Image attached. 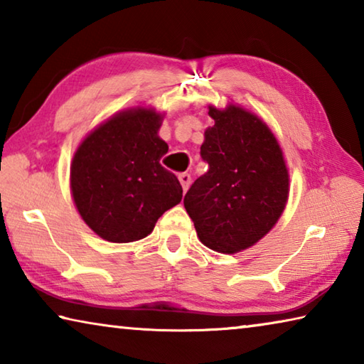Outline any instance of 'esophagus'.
Here are the masks:
<instances>
[{
  "label": "esophagus",
  "instance_id": "obj_1",
  "mask_svg": "<svg viewBox=\"0 0 364 364\" xmlns=\"http://www.w3.org/2000/svg\"><path fill=\"white\" fill-rule=\"evenodd\" d=\"M178 180H180L181 183V188L184 193H186L188 188L191 186V175L189 173H180V176H178Z\"/></svg>",
  "mask_w": 364,
  "mask_h": 364
}]
</instances>
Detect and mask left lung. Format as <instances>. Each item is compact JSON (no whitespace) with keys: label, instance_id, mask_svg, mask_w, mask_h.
<instances>
[{"label":"left lung","instance_id":"8db88e82","mask_svg":"<svg viewBox=\"0 0 364 364\" xmlns=\"http://www.w3.org/2000/svg\"><path fill=\"white\" fill-rule=\"evenodd\" d=\"M200 157L208 164L184 196V208L208 249L234 254L254 245L284 210L289 173L269 128L242 107H208Z\"/></svg>","mask_w":364,"mask_h":364}]
</instances>
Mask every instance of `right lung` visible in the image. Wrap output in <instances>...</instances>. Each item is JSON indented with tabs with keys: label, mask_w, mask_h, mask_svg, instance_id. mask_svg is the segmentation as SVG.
Wrapping results in <instances>:
<instances>
[{
	"label": "right lung",
	"mask_w": 364,
	"mask_h": 364,
	"mask_svg": "<svg viewBox=\"0 0 364 364\" xmlns=\"http://www.w3.org/2000/svg\"><path fill=\"white\" fill-rule=\"evenodd\" d=\"M160 123L156 110H125L91 132L73 156V200L85 223L106 241L146 237L181 202L180 181L160 165L168 152L157 136Z\"/></svg>",
	"instance_id": "1"
}]
</instances>
